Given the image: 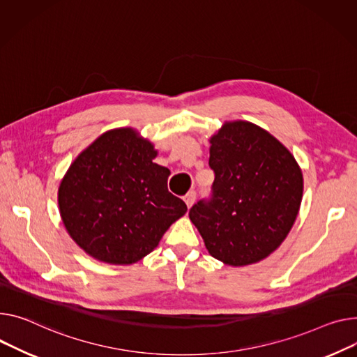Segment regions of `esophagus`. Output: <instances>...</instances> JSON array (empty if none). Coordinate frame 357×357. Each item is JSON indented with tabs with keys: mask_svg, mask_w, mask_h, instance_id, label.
Wrapping results in <instances>:
<instances>
[{
	"mask_svg": "<svg viewBox=\"0 0 357 357\" xmlns=\"http://www.w3.org/2000/svg\"><path fill=\"white\" fill-rule=\"evenodd\" d=\"M195 199H197V192H195V191L188 192V194L183 197V201H185V204H186L188 208H191V206L194 205Z\"/></svg>",
	"mask_w": 357,
	"mask_h": 357,
	"instance_id": "34e87169",
	"label": "esophagus"
}]
</instances>
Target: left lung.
<instances>
[{
  "instance_id": "obj_1",
  "label": "left lung",
  "mask_w": 357,
  "mask_h": 357,
  "mask_svg": "<svg viewBox=\"0 0 357 357\" xmlns=\"http://www.w3.org/2000/svg\"><path fill=\"white\" fill-rule=\"evenodd\" d=\"M211 195L189 218L209 254L234 267L258 263L290 232L303 197L294 156L264 129L228 122L211 137Z\"/></svg>"
}]
</instances>
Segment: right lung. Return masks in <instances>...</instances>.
<instances>
[{
    "mask_svg": "<svg viewBox=\"0 0 357 357\" xmlns=\"http://www.w3.org/2000/svg\"><path fill=\"white\" fill-rule=\"evenodd\" d=\"M156 151L133 129L103 133L71 163L59 189L70 236L89 255L132 264L148 255L186 212L168 191L171 171L152 162Z\"/></svg>",
    "mask_w": 357,
    "mask_h": 357,
    "instance_id": "1",
    "label": "right lung"
}]
</instances>
